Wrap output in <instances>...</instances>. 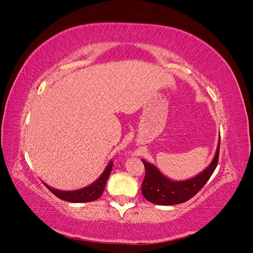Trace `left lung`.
Returning <instances> with one entry per match:
<instances>
[{"instance_id": "obj_1", "label": "left lung", "mask_w": 253, "mask_h": 253, "mask_svg": "<svg viewBox=\"0 0 253 253\" xmlns=\"http://www.w3.org/2000/svg\"><path fill=\"white\" fill-rule=\"evenodd\" d=\"M219 144L220 138L211 164L203 172L187 180H172L168 178L154 165L141 159L145 168L141 192L145 200L160 206H171L182 204L192 198L200 192L215 170L218 163Z\"/></svg>"}]
</instances>
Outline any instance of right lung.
<instances>
[{"instance_id": "right-lung-1", "label": "right lung", "mask_w": 253, "mask_h": 253, "mask_svg": "<svg viewBox=\"0 0 253 253\" xmlns=\"http://www.w3.org/2000/svg\"><path fill=\"white\" fill-rule=\"evenodd\" d=\"M113 162H111L106 166L102 174L99 176L98 179L95 180L93 183H90L89 186L82 188L79 190H74V191H63V190H58L55 188H51L48 185H46L44 181H42L46 188L50 191L52 194H55L58 198L65 202L70 203H88L98 200L103 193V190L105 188V183L109 179V176L112 171Z\"/></svg>"}]
</instances>
